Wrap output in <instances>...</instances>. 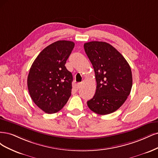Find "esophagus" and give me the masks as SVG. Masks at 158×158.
<instances>
[{
	"label": "esophagus",
	"mask_w": 158,
	"mask_h": 158,
	"mask_svg": "<svg viewBox=\"0 0 158 158\" xmlns=\"http://www.w3.org/2000/svg\"><path fill=\"white\" fill-rule=\"evenodd\" d=\"M81 85H82V83H79L77 84V88H78V89L81 88Z\"/></svg>",
	"instance_id": "1"
}]
</instances>
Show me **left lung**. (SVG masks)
Returning a JSON list of instances; mask_svg holds the SVG:
<instances>
[{"instance_id":"obj_1","label":"left lung","mask_w":158,"mask_h":158,"mask_svg":"<svg viewBox=\"0 0 158 158\" xmlns=\"http://www.w3.org/2000/svg\"><path fill=\"white\" fill-rule=\"evenodd\" d=\"M84 48L93 66L97 85L94 97L87 102L89 108L99 115L113 113L131 93L130 65L119 52L106 42L86 43Z\"/></svg>"}]
</instances>
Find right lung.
<instances>
[{
    "label": "right lung",
    "mask_w": 158,
    "mask_h": 158,
    "mask_svg": "<svg viewBox=\"0 0 158 158\" xmlns=\"http://www.w3.org/2000/svg\"><path fill=\"white\" fill-rule=\"evenodd\" d=\"M75 43L58 40L44 48L33 62L27 77L28 90L33 102L47 114H54L67 103L73 76L65 64Z\"/></svg>",
    "instance_id": "obj_1"
}]
</instances>
